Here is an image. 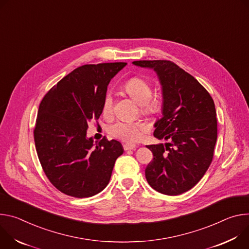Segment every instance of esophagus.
<instances>
[{
  "label": "esophagus",
  "instance_id": "1",
  "mask_svg": "<svg viewBox=\"0 0 249 249\" xmlns=\"http://www.w3.org/2000/svg\"><path fill=\"white\" fill-rule=\"evenodd\" d=\"M136 147V145H134V144H132V143H124V150H132V149H134Z\"/></svg>",
  "mask_w": 249,
  "mask_h": 249
}]
</instances>
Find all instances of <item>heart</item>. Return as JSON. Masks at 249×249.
Here are the masks:
<instances>
[{
  "label": "heart",
  "mask_w": 249,
  "mask_h": 249,
  "mask_svg": "<svg viewBox=\"0 0 249 249\" xmlns=\"http://www.w3.org/2000/svg\"><path fill=\"white\" fill-rule=\"evenodd\" d=\"M125 93L131 97L135 102L139 103L141 112L144 115H155L159 112L161 102L157 96L152 95V88L150 83L143 77L134 76L129 78L124 85ZM114 97L113 94L107 91L103 99L102 112L105 116L109 115L113 110ZM146 130V125L142 122H128L118 121L108 125L107 133L115 139L135 142H139L142 133Z\"/></svg>",
  "instance_id": "b5f03b06"
}]
</instances>
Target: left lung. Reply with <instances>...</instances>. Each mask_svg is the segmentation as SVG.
Returning a JSON list of instances; mask_svg holds the SVG:
<instances>
[{"instance_id": "left-lung-1", "label": "left lung", "mask_w": 249, "mask_h": 249, "mask_svg": "<svg viewBox=\"0 0 249 249\" xmlns=\"http://www.w3.org/2000/svg\"><path fill=\"white\" fill-rule=\"evenodd\" d=\"M134 65L153 68L163 93V118L154 136L170 142L146 145L153 154L145 168L148 184L157 192L177 196L194 187L213 157L217 137L214 103L200 83L169 60H140Z\"/></svg>"}]
</instances>
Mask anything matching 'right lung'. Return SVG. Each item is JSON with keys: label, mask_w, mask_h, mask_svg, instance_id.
Instances as JSON below:
<instances>
[{"label": "right lung", "mask_w": 249, "mask_h": 249, "mask_svg": "<svg viewBox=\"0 0 249 249\" xmlns=\"http://www.w3.org/2000/svg\"><path fill=\"white\" fill-rule=\"evenodd\" d=\"M125 62L82 65L52 87L40 102L35 143L50 183L75 198L92 197L109 182L121 142L87 139L88 124L98 120L108 83Z\"/></svg>", "instance_id": "add662e5"}]
</instances>
